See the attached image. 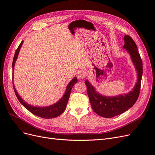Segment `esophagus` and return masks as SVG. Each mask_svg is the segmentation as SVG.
Returning <instances> with one entry per match:
<instances>
[{"label": "esophagus", "mask_w": 155, "mask_h": 155, "mask_svg": "<svg viewBox=\"0 0 155 155\" xmlns=\"http://www.w3.org/2000/svg\"><path fill=\"white\" fill-rule=\"evenodd\" d=\"M87 76V73L85 71V70H81L80 71H79L78 73V78L79 79H83L84 78H85Z\"/></svg>", "instance_id": "1"}]
</instances>
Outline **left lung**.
Segmentation results:
<instances>
[{
  "instance_id": "obj_1",
  "label": "left lung",
  "mask_w": 155,
  "mask_h": 155,
  "mask_svg": "<svg viewBox=\"0 0 155 155\" xmlns=\"http://www.w3.org/2000/svg\"><path fill=\"white\" fill-rule=\"evenodd\" d=\"M124 43L123 48H125L130 54L138 74L137 82L132 91L116 96H105L97 92L95 88L88 80L85 81L93 110L104 118H112L124 113L134 105L139 96L143 73L142 61L137 45L129 35H125Z\"/></svg>"
}]
</instances>
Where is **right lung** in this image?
Here are the masks:
<instances>
[{
	"label": "right lung",
	"mask_w": 155,
	"mask_h": 155,
	"mask_svg": "<svg viewBox=\"0 0 155 155\" xmlns=\"http://www.w3.org/2000/svg\"><path fill=\"white\" fill-rule=\"evenodd\" d=\"M23 43V41L21 42V44L18 46L17 48L15 55H14L13 60V63H12V68H13V70H14V66H15V63L18 57V54L19 53L20 48H21L22 45ZM78 82V79L76 77H74L70 82L68 84L67 87V89L65 91V92L64 95L62 96V97L55 104L47 106V107H34L32 106L30 104H28L26 101L23 100L21 96L18 95V92H17L16 89L14 86V83H13V90L15 91V95L17 97V99L19 101L21 104L24 106L27 110H28L32 114H34L37 116L41 117L42 118H46V119H49V118H56V117L59 116V115L61 114L64 110H65L67 107V103L69 99V97L70 95V92L74 85Z\"/></svg>",
	"instance_id": "obj_1"
}]
</instances>
